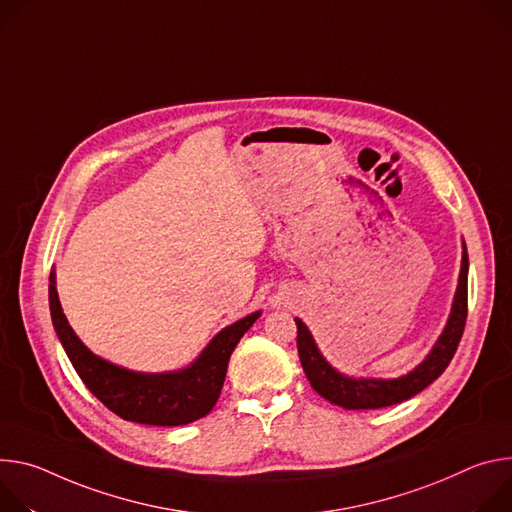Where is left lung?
Masks as SVG:
<instances>
[{
  "label": "left lung",
  "mask_w": 512,
  "mask_h": 512,
  "mask_svg": "<svg viewBox=\"0 0 512 512\" xmlns=\"http://www.w3.org/2000/svg\"><path fill=\"white\" fill-rule=\"evenodd\" d=\"M466 319H468V252L464 246L458 293H456V301H453L445 331L441 333L439 342L435 344L427 360L407 376L394 378V380H374V378L356 380V378L342 376L339 372H335L319 354L307 325L301 319H295L297 350H299L301 366L313 390L321 394L325 401L342 409H352V411L382 409V407L409 401L411 396L419 394L423 388H427L433 380H437L443 374V370L449 366L453 354H456L460 346Z\"/></svg>",
  "instance_id": "8db88e82"
}]
</instances>
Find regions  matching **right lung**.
<instances>
[{
	"mask_svg": "<svg viewBox=\"0 0 512 512\" xmlns=\"http://www.w3.org/2000/svg\"><path fill=\"white\" fill-rule=\"evenodd\" d=\"M48 301L52 323L83 384L118 417L142 425L177 427L205 417L217 403L227 362L242 335L260 313H252L219 331L203 354L181 372L138 374L91 354L71 329L50 274Z\"/></svg>",
	"mask_w": 512,
	"mask_h": 512,
	"instance_id": "1",
	"label": "right lung"
}]
</instances>
